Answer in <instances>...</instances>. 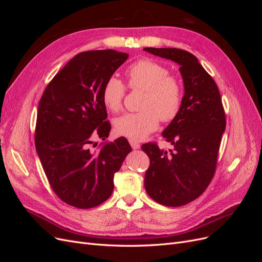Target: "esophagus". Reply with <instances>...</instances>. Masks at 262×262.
<instances>
[{
	"label": "esophagus",
	"instance_id": "esophagus-1",
	"mask_svg": "<svg viewBox=\"0 0 262 262\" xmlns=\"http://www.w3.org/2000/svg\"><path fill=\"white\" fill-rule=\"evenodd\" d=\"M130 142V145H131V147L133 148V149H138V148H140V143L139 142H137V141H133V140H130L129 141Z\"/></svg>",
	"mask_w": 262,
	"mask_h": 262
}]
</instances>
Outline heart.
Instances as JSON below:
<instances>
[{
    "mask_svg": "<svg viewBox=\"0 0 262 262\" xmlns=\"http://www.w3.org/2000/svg\"><path fill=\"white\" fill-rule=\"evenodd\" d=\"M126 74L131 89L145 91L141 104L143 112L116 118L114 129L118 136L141 141L158 128L160 119L163 122H169L178 116L184 91L179 78L169 75V69L154 60L137 61ZM124 93L123 83L115 76L109 77L101 93L105 107L118 113L122 107Z\"/></svg>",
    "mask_w": 262,
    "mask_h": 262,
    "instance_id": "1",
    "label": "heart"
}]
</instances>
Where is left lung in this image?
<instances>
[{
	"instance_id": "left-lung-1",
	"label": "left lung",
	"mask_w": 262,
	"mask_h": 262,
	"mask_svg": "<svg viewBox=\"0 0 262 262\" xmlns=\"http://www.w3.org/2000/svg\"><path fill=\"white\" fill-rule=\"evenodd\" d=\"M143 50L180 67L185 91L181 108L162 132L173 149L146 143L142 150L149 158L147 194L166 207H181L200 196L213 178L226 125L224 109L215 82L193 54L176 48Z\"/></svg>"
}]
</instances>
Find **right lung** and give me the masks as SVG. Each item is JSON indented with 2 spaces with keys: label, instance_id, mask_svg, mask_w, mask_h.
Instances as JSON below:
<instances>
[{
  "label": "right lung",
  "instance_id": "obj_1",
  "mask_svg": "<svg viewBox=\"0 0 262 262\" xmlns=\"http://www.w3.org/2000/svg\"><path fill=\"white\" fill-rule=\"evenodd\" d=\"M116 50L75 55L46 87L39 101L35 144L53 191L78 209L105 202L114 190V176L131 146L124 138L114 142L104 85L128 59ZM100 138V145L94 142Z\"/></svg>",
  "mask_w": 262,
  "mask_h": 262
}]
</instances>
